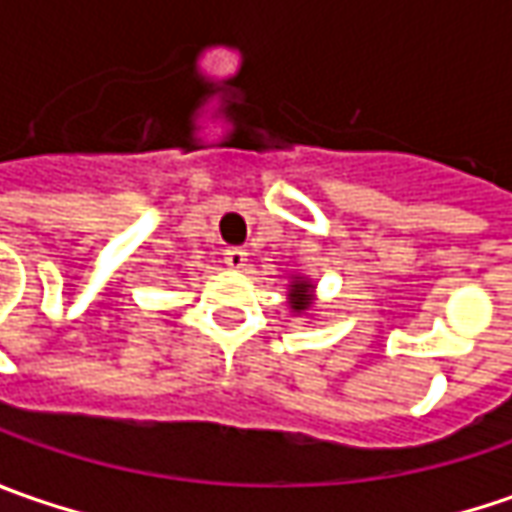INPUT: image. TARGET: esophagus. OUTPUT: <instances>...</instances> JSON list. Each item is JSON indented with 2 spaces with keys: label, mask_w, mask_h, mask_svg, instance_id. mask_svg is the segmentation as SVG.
I'll return each instance as SVG.
<instances>
[{
  "label": "esophagus",
  "mask_w": 512,
  "mask_h": 512,
  "mask_svg": "<svg viewBox=\"0 0 512 512\" xmlns=\"http://www.w3.org/2000/svg\"><path fill=\"white\" fill-rule=\"evenodd\" d=\"M225 265L230 270H242L247 265V253L242 247H227L225 250Z\"/></svg>",
  "instance_id": "34e87169"
}]
</instances>
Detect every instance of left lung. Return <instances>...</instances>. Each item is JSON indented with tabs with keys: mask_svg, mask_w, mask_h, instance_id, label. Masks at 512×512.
<instances>
[{
	"mask_svg": "<svg viewBox=\"0 0 512 512\" xmlns=\"http://www.w3.org/2000/svg\"><path fill=\"white\" fill-rule=\"evenodd\" d=\"M287 305L293 316H307L316 307V285L307 276H293V282L287 285Z\"/></svg>",
	"mask_w": 512,
	"mask_h": 512,
	"instance_id": "left-lung-1",
	"label": "left lung"
}]
</instances>
